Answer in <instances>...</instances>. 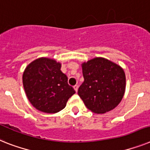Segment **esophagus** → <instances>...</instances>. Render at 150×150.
I'll use <instances>...</instances> for the list:
<instances>
[{
	"mask_svg": "<svg viewBox=\"0 0 150 150\" xmlns=\"http://www.w3.org/2000/svg\"><path fill=\"white\" fill-rule=\"evenodd\" d=\"M74 90H75V91H76V92H77V90H78V86H77V85H75V86H74Z\"/></svg>",
	"mask_w": 150,
	"mask_h": 150,
	"instance_id": "34e87169",
	"label": "esophagus"
}]
</instances>
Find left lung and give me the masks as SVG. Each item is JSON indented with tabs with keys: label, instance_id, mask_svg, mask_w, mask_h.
I'll return each mask as SVG.
<instances>
[{
	"label": "left lung",
	"instance_id": "left-lung-1",
	"mask_svg": "<svg viewBox=\"0 0 150 150\" xmlns=\"http://www.w3.org/2000/svg\"><path fill=\"white\" fill-rule=\"evenodd\" d=\"M84 81L78 95L92 112L102 114L116 108L126 90V74L120 65L103 57L81 64Z\"/></svg>",
	"mask_w": 150,
	"mask_h": 150
}]
</instances>
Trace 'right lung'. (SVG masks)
I'll use <instances>...</instances> for the list:
<instances>
[{
  "label": "right lung",
  "mask_w": 150,
  "mask_h": 150,
  "mask_svg": "<svg viewBox=\"0 0 150 150\" xmlns=\"http://www.w3.org/2000/svg\"><path fill=\"white\" fill-rule=\"evenodd\" d=\"M60 68L61 63L44 57L26 67L22 76L23 88L30 103L38 110L46 113L60 112L75 93Z\"/></svg>",
  "instance_id": "1"
}]
</instances>
